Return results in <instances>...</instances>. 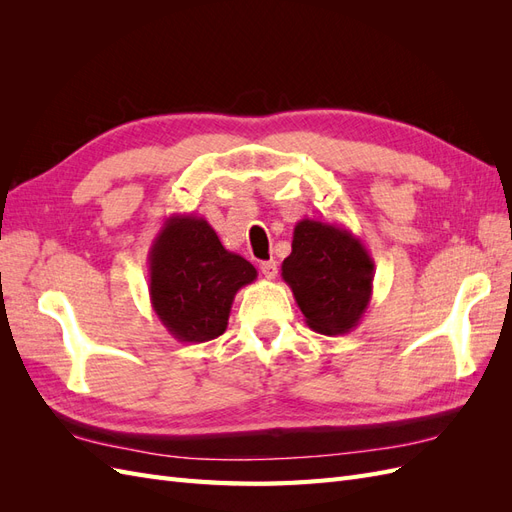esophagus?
I'll return each instance as SVG.
<instances>
[{"mask_svg": "<svg viewBox=\"0 0 512 512\" xmlns=\"http://www.w3.org/2000/svg\"><path fill=\"white\" fill-rule=\"evenodd\" d=\"M260 273L265 275L267 280H275V277H277V262L275 260L260 262Z\"/></svg>", "mask_w": 512, "mask_h": 512, "instance_id": "obj_1", "label": "esophagus"}]
</instances>
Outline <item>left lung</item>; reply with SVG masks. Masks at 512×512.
<instances>
[{
    "instance_id": "obj_1",
    "label": "left lung",
    "mask_w": 512,
    "mask_h": 512,
    "mask_svg": "<svg viewBox=\"0 0 512 512\" xmlns=\"http://www.w3.org/2000/svg\"><path fill=\"white\" fill-rule=\"evenodd\" d=\"M282 280L290 286L309 329L344 335L367 312L374 260L348 228L305 218L294 226Z\"/></svg>"
}]
</instances>
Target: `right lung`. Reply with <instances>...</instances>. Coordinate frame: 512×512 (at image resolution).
<instances>
[{
  "label": "right lung",
  "mask_w": 512,
  "mask_h": 512,
  "mask_svg": "<svg viewBox=\"0 0 512 512\" xmlns=\"http://www.w3.org/2000/svg\"><path fill=\"white\" fill-rule=\"evenodd\" d=\"M205 218L170 215L149 250L151 307L179 342H209L228 327L235 294L256 280Z\"/></svg>",
  "instance_id": "1"
}]
</instances>
